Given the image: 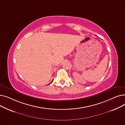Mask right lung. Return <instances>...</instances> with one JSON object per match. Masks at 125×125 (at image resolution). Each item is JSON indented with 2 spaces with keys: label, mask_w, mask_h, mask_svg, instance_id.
Masks as SVG:
<instances>
[{
  "label": "right lung",
  "mask_w": 125,
  "mask_h": 125,
  "mask_svg": "<svg viewBox=\"0 0 125 125\" xmlns=\"http://www.w3.org/2000/svg\"><path fill=\"white\" fill-rule=\"evenodd\" d=\"M52 81H53V80H52V82H51V83H52Z\"/></svg>",
  "instance_id": "right-lung-1"
}]
</instances>
